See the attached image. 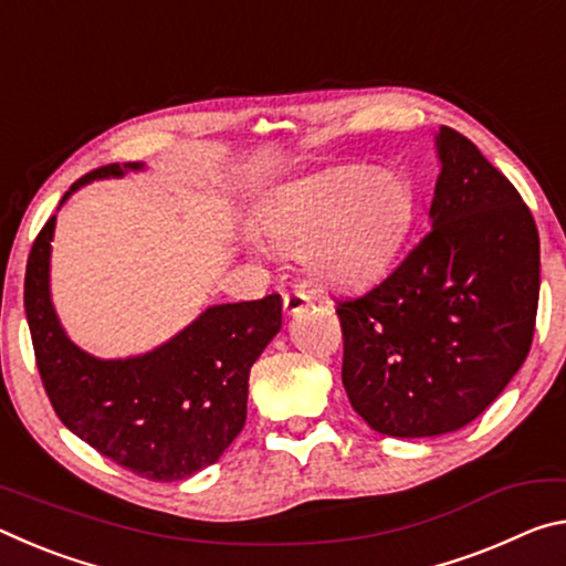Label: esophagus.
Listing matches in <instances>:
<instances>
[{"label":"esophagus","instance_id":"34e87169","mask_svg":"<svg viewBox=\"0 0 566 566\" xmlns=\"http://www.w3.org/2000/svg\"><path fill=\"white\" fill-rule=\"evenodd\" d=\"M310 304H312L310 294H304L302 290H292V292L284 294V312L292 314V317H294V314L304 312Z\"/></svg>","mask_w":566,"mask_h":566}]
</instances>
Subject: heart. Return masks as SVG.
Here are the masks:
<instances>
[{"label":"heart","mask_w":566,"mask_h":566,"mask_svg":"<svg viewBox=\"0 0 566 566\" xmlns=\"http://www.w3.org/2000/svg\"><path fill=\"white\" fill-rule=\"evenodd\" d=\"M411 219L415 195L405 177L347 167L276 191L256 219V232L276 252L302 254L314 282L359 286L391 264Z\"/></svg>","instance_id":"1"}]
</instances>
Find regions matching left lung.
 I'll list each match as a JSON object with an SVG mask.
<instances>
[{
    "mask_svg": "<svg viewBox=\"0 0 566 566\" xmlns=\"http://www.w3.org/2000/svg\"><path fill=\"white\" fill-rule=\"evenodd\" d=\"M429 232L375 290L339 302L342 385L379 434L457 432L532 347L539 234L530 207L464 134L439 127Z\"/></svg>",
    "mask_w": 566,
    "mask_h": 566,
    "instance_id": "obj_1",
    "label": "left lung"
}]
</instances>
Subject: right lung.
Masks as SVG:
<instances>
[{"instance_id":"add662e5","label":"right lung","mask_w":566,"mask_h":566,"mask_svg":"<svg viewBox=\"0 0 566 566\" xmlns=\"http://www.w3.org/2000/svg\"><path fill=\"white\" fill-rule=\"evenodd\" d=\"M139 169L142 161L94 169L74 181L62 205L94 179ZM54 224L50 217L32 244L24 312L56 417L99 454L155 482H179L214 464L242 432L249 369L282 329V296L214 304L147 354L99 359L66 337L54 312Z\"/></svg>"}]
</instances>
